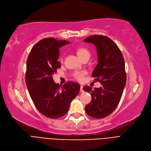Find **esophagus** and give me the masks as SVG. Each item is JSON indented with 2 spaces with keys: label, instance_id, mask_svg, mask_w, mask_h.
<instances>
[{
  "label": "esophagus",
  "instance_id": "34e87169",
  "mask_svg": "<svg viewBox=\"0 0 151 151\" xmlns=\"http://www.w3.org/2000/svg\"><path fill=\"white\" fill-rule=\"evenodd\" d=\"M80 92H81V93H83V92H84L83 87L82 86H81V87H80Z\"/></svg>",
  "mask_w": 151,
  "mask_h": 151
}]
</instances>
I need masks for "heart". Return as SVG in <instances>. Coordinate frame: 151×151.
<instances>
[{"label": "heart", "instance_id": "b5f03b06", "mask_svg": "<svg viewBox=\"0 0 151 151\" xmlns=\"http://www.w3.org/2000/svg\"><path fill=\"white\" fill-rule=\"evenodd\" d=\"M76 53L81 60H83L85 58H89L91 56L90 52L85 47H80L76 50ZM60 62H63V58H60ZM86 74V72L84 71H77L73 74L74 79L79 82H82L84 80V76Z\"/></svg>", "mask_w": 151, "mask_h": 151}]
</instances>
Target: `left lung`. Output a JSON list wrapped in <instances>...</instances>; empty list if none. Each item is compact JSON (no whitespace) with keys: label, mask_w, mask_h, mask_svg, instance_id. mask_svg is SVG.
Listing matches in <instances>:
<instances>
[{"label":"left lung","mask_w":151,"mask_h":151,"mask_svg":"<svg viewBox=\"0 0 151 151\" xmlns=\"http://www.w3.org/2000/svg\"><path fill=\"white\" fill-rule=\"evenodd\" d=\"M83 41L93 43L96 47L98 63L92 76L95 81L102 84L93 90L90 86L83 88L92 97L85 110L90 116L102 119L114 112L122 96L127 82L124 58L116 44L107 36H91Z\"/></svg>","instance_id":"obj_1"}]
</instances>
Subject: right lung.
Segmentation results:
<instances>
[{"mask_svg": "<svg viewBox=\"0 0 151 151\" xmlns=\"http://www.w3.org/2000/svg\"><path fill=\"white\" fill-rule=\"evenodd\" d=\"M69 42L43 39L32 47L27 62L25 81L30 97L39 112L50 119L66 114L80 89L77 83L68 81L62 86L52 78L61 67L58 61L59 49Z\"/></svg>", "mask_w": 151, "mask_h": 151, "instance_id": "right-lung-1", "label": "right lung"}]
</instances>
